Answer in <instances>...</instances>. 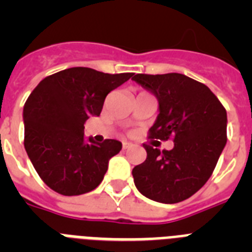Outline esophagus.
I'll use <instances>...</instances> for the list:
<instances>
[{
	"label": "esophagus",
	"mask_w": 252,
	"mask_h": 252,
	"mask_svg": "<svg viewBox=\"0 0 252 252\" xmlns=\"http://www.w3.org/2000/svg\"><path fill=\"white\" fill-rule=\"evenodd\" d=\"M131 146H132V144H131V142H127V141L122 142V149H124V150H127V149H130Z\"/></svg>",
	"instance_id": "34e87169"
}]
</instances>
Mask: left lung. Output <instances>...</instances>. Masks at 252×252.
<instances>
[{"mask_svg": "<svg viewBox=\"0 0 252 252\" xmlns=\"http://www.w3.org/2000/svg\"><path fill=\"white\" fill-rule=\"evenodd\" d=\"M132 79L159 102L149 139L174 141L171 150L144 145L148 157L132 169L135 186L155 202L184 201L215 170L227 142L226 110L206 84L184 74H136Z\"/></svg>", "mask_w": 252, "mask_h": 252, "instance_id": "8db88e82", "label": "left lung"}]
</instances>
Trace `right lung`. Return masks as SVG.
Returning <instances> with one entry per match:
<instances>
[{
  "instance_id": "1",
  "label": "right lung",
  "mask_w": 252,
  "mask_h": 252,
  "mask_svg": "<svg viewBox=\"0 0 252 252\" xmlns=\"http://www.w3.org/2000/svg\"><path fill=\"white\" fill-rule=\"evenodd\" d=\"M133 73L108 74L75 66L44 78L24 106V145L44 183L63 195L88 193L101 184L117 140L84 139V122L101 115L104 98Z\"/></svg>"
}]
</instances>
